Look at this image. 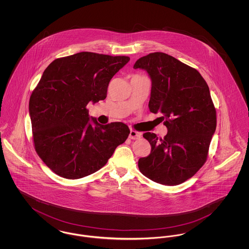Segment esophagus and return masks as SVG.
<instances>
[{
    "label": "esophagus",
    "instance_id": "1",
    "mask_svg": "<svg viewBox=\"0 0 249 249\" xmlns=\"http://www.w3.org/2000/svg\"><path fill=\"white\" fill-rule=\"evenodd\" d=\"M129 137H130L131 140H138V139L141 138V133L136 131V130H130Z\"/></svg>",
    "mask_w": 249,
    "mask_h": 249
}]
</instances>
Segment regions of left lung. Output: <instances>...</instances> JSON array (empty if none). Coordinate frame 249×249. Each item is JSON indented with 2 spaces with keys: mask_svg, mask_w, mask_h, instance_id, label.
<instances>
[{
  "mask_svg": "<svg viewBox=\"0 0 249 249\" xmlns=\"http://www.w3.org/2000/svg\"><path fill=\"white\" fill-rule=\"evenodd\" d=\"M133 68L148 72L149 110L162 115L159 119L168 130L160 139L155 133L142 134L151 152L139 159V170L157 183L179 185L204 164L215 131L216 111L208 85L196 69L162 52L137 59Z\"/></svg>",
  "mask_w": 249,
  "mask_h": 249,
  "instance_id": "1",
  "label": "left lung"
}]
</instances>
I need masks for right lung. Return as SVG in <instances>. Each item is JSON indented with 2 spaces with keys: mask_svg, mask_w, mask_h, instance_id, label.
Segmentation results:
<instances>
[{
  "mask_svg": "<svg viewBox=\"0 0 249 249\" xmlns=\"http://www.w3.org/2000/svg\"><path fill=\"white\" fill-rule=\"evenodd\" d=\"M126 56L80 52L53 60L30 98L36 153L61 178L78 179L107 164L130 134L122 122L101 125L87 105L107 98L112 77L129 62Z\"/></svg>",
  "mask_w": 249,
  "mask_h": 249,
  "instance_id": "obj_1",
  "label": "right lung"
}]
</instances>
